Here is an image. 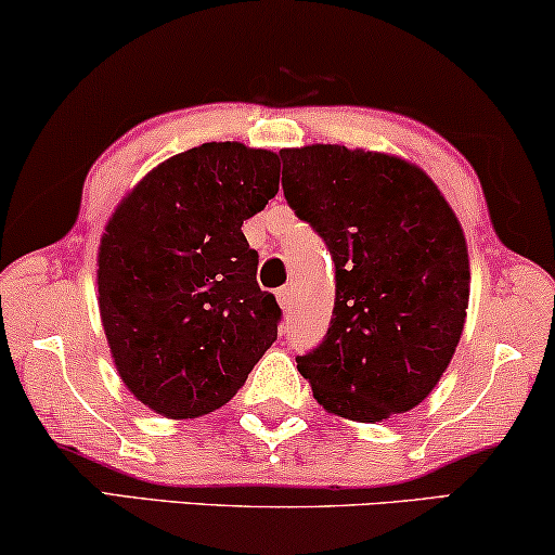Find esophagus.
Listing matches in <instances>:
<instances>
[{
    "label": "esophagus",
    "instance_id": "obj_1",
    "mask_svg": "<svg viewBox=\"0 0 555 555\" xmlns=\"http://www.w3.org/2000/svg\"><path fill=\"white\" fill-rule=\"evenodd\" d=\"M278 302H280V308L285 310V313L293 308V291H291V287H280Z\"/></svg>",
    "mask_w": 555,
    "mask_h": 555
}]
</instances>
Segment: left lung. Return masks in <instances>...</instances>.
I'll return each instance as SVG.
<instances>
[{"mask_svg": "<svg viewBox=\"0 0 555 555\" xmlns=\"http://www.w3.org/2000/svg\"><path fill=\"white\" fill-rule=\"evenodd\" d=\"M280 158L287 204L336 262L331 328L298 356V371L328 414L374 424L409 412L439 384L465 328L469 257L457 215L401 156L313 143Z\"/></svg>", "mask_w": 555, "mask_h": 555, "instance_id": "obj_1", "label": "left lung"}]
</instances>
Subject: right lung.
Returning <instances> with one entry per match:
<instances>
[{
    "mask_svg": "<svg viewBox=\"0 0 555 555\" xmlns=\"http://www.w3.org/2000/svg\"><path fill=\"white\" fill-rule=\"evenodd\" d=\"M280 186L275 151L211 141L151 169L98 247V308L118 376L166 420L224 406L278 338L242 222Z\"/></svg>",
    "mask_w": 555,
    "mask_h": 555,
    "instance_id": "1",
    "label": "right lung"
}]
</instances>
